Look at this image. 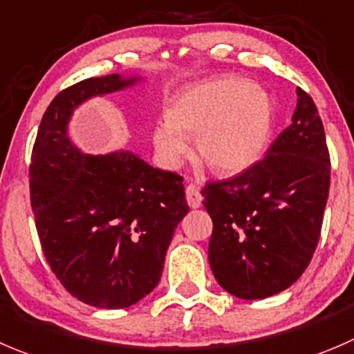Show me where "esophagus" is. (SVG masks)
I'll list each match as a JSON object with an SVG mask.
<instances>
[{"label":"esophagus","instance_id":"1","mask_svg":"<svg viewBox=\"0 0 354 354\" xmlns=\"http://www.w3.org/2000/svg\"><path fill=\"white\" fill-rule=\"evenodd\" d=\"M186 200H187V205H189L191 208H200L201 207L203 196H201L200 189H198L194 184H189V186L186 187Z\"/></svg>","mask_w":354,"mask_h":354}]
</instances>
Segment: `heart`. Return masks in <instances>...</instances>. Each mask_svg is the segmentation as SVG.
<instances>
[{
    "mask_svg": "<svg viewBox=\"0 0 354 354\" xmlns=\"http://www.w3.org/2000/svg\"><path fill=\"white\" fill-rule=\"evenodd\" d=\"M271 97L252 82L221 76L189 86L167 107V121L153 129V146L161 163L179 167L189 154L187 139L196 137L201 161L222 175L254 167L272 133Z\"/></svg>",
    "mask_w": 354,
    "mask_h": 354,
    "instance_id": "b5f03b06",
    "label": "heart"
}]
</instances>
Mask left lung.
<instances>
[{"label": "left lung", "instance_id": "1", "mask_svg": "<svg viewBox=\"0 0 354 354\" xmlns=\"http://www.w3.org/2000/svg\"><path fill=\"white\" fill-rule=\"evenodd\" d=\"M297 95L292 124L261 161L201 191L214 222L212 272L238 299H266L294 285L318 245L330 158L315 102L304 90Z\"/></svg>", "mask_w": 354, "mask_h": 354}]
</instances>
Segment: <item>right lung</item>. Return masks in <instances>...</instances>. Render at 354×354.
I'll list each match as a JSON object with an SVG mask.
<instances>
[{
    "instance_id": "right-lung-1",
    "label": "right lung",
    "mask_w": 354,
    "mask_h": 354,
    "mask_svg": "<svg viewBox=\"0 0 354 354\" xmlns=\"http://www.w3.org/2000/svg\"><path fill=\"white\" fill-rule=\"evenodd\" d=\"M140 80L109 74L62 90L43 114L29 168L50 268L71 295L102 309L129 308L154 290L175 227L189 212L180 175L132 151L86 154L67 133L83 102Z\"/></svg>"
}]
</instances>
